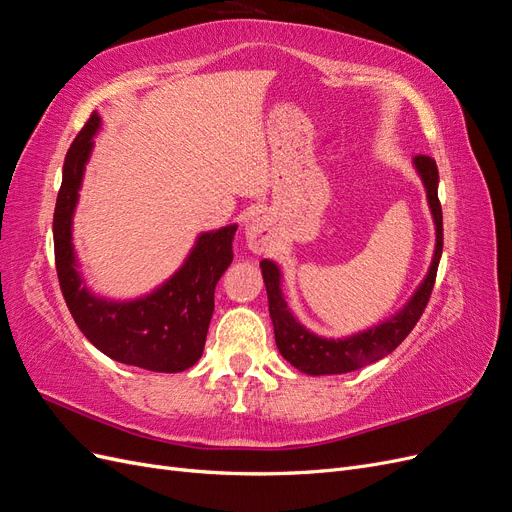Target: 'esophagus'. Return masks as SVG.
<instances>
[{"label":"esophagus","mask_w":512,"mask_h":512,"mask_svg":"<svg viewBox=\"0 0 512 512\" xmlns=\"http://www.w3.org/2000/svg\"><path fill=\"white\" fill-rule=\"evenodd\" d=\"M245 241L254 254H265L275 243V232L265 218H252L245 224Z\"/></svg>","instance_id":"obj_1"}]
</instances>
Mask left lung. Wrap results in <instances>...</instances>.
I'll return each mask as SVG.
<instances>
[{"label": "left lung", "mask_w": 512, "mask_h": 512, "mask_svg": "<svg viewBox=\"0 0 512 512\" xmlns=\"http://www.w3.org/2000/svg\"><path fill=\"white\" fill-rule=\"evenodd\" d=\"M416 175L421 177L423 188L427 192V205L436 226V247H433L431 265L423 282L416 286L412 297L397 309L393 316L374 324V327L363 329L346 337H324L309 331L301 320L290 312V307L282 292V271L273 260L265 258L260 262L262 280L267 286L269 297V314L273 320L275 344L284 359L297 367L307 376H331V374H348V371L361 369L369 363H376L391 354L414 324L425 312L427 301L431 297L433 282L442 256V207L438 200V166L429 156H416L412 160Z\"/></svg>", "instance_id": "1"}]
</instances>
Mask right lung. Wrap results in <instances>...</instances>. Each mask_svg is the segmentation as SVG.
I'll use <instances>...</instances> for the list:
<instances>
[{"instance_id":"obj_1","label":"right lung","mask_w":512,"mask_h":512,"mask_svg":"<svg viewBox=\"0 0 512 512\" xmlns=\"http://www.w3.org/2000/svg\"><path fill=\"white\" fill-rule=\"evenodd\" d=\"M102 128L98 113L74 138L64 162L53 215L55 267L74 322L113 361L177 374L203 356L213 316L215 284L232 262L237 224L200 232L181 267L136 299H106L89 288L72 241V224L85 166Z\"/></svg>"}]
</instances>
